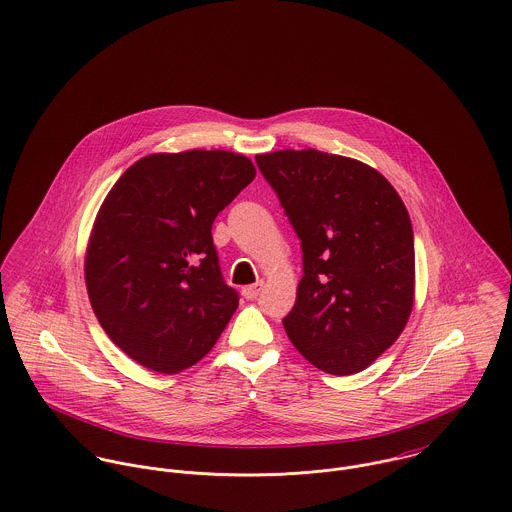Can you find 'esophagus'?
I'll return each mask as SVG.
<instances>
[{
	"label": "esophagus",
	"instance_id": "34e87169",
	"mask_svg": "<svg viewBox=\"0 0 512 512\" xmlns=\"http://www.w3.org/2000/svg\"><path fill=\"white\" fill-rule=\"evenodd\" d=\"M261 289H263V281H259V283H255V285H249V287L243 289V297L249 299V301H253V299L259 297Z\"/></svg>",
	"mask_w": 512,
	"mask_h": 512
}]
</instances>
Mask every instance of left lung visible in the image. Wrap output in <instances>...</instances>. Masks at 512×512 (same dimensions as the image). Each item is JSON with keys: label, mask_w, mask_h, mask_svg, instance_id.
I'll return each instance as SVG.
<instances>
[{"label": "left lung", "mask_w": 512, "mask_h": 512, "mask_svg": "<svg viewBox=\"0 0 512 512\" xmlns=\"http://www.w3.org/2000/svg\"><path fill=\"white\" fill-rule=\"evenodd\" d=\"M303 249L297 303L283 318L318 370L368 368L402 334L413 308L415 253L408 209L374 168L320 150L259 154Z\"/></svg>", "instance_id": "left-lung-1"}]
</instances>
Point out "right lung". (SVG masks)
I'll return each mask as SVG.
<instances>
[{"instance_id":"1","label":"right lung","mask_w":512,"mask_h":512,"mask_svg":"<svg viewBox=\"0 0 512 512\" xmlns=\"http://www.w3.org/2000/svg\"><path fill=\"white\" fill-rule=\"evenodd\" d=\"M249 158L225 150L150 154L112 186L97 213L85 281L108 338L162 374L194 366L239 305L211 225L253 182Z\"/></svg>"}]
</instances>
